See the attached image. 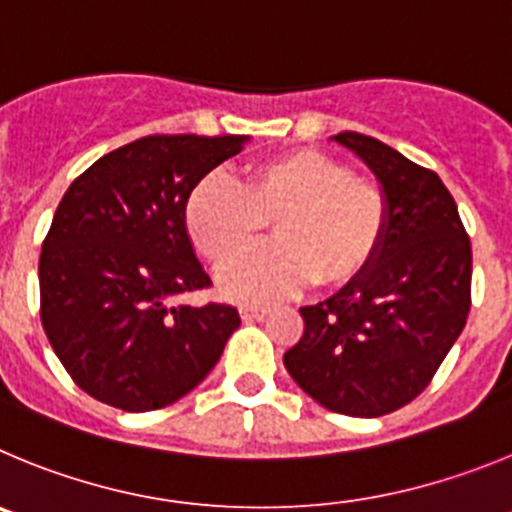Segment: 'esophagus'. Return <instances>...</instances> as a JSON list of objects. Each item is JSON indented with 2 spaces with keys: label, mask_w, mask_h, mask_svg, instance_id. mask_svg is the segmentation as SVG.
<instances>
[{
  "label": "esophagus",
  "mask_w": 512,
  "mask_h": 512,
  "mask_svg": "<svg viewBox=\"0 0 512 512\" xmlns=\"http://www.w3.org/2000/svg\"><path fill=\"white\" fill-rule=\"evenodd\" d=\"M267 313H270V308H265V306H242L239 308V316H242L245 321H260V319H265Z\"/></svg>",
  "instance_id": "34e87169"
}]
</instances>
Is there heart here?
<instances>
[{"instance_id": "heart-1", "label": "heart", "mask_w": 512, "mask_h": 512, "mask_svg": "<svg viewBox=\"0 0 512 512\" xmlns=\"http://www.w3.org/2000/svg\"><path fill=\"white\" fill-rule=\"evenodd\" d=\"M267 221L274 245L238 258ZM388 224V196L375 181L308 147L255 160L237 186L206 178L186 201L193 247L216 267L238 258L219 273V290L242 303L354 283L380 255Z\"/></svg>"}]
</instances>
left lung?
Returning a JSON list of instances; mask_svg holds the SVG:
<instances>
[{"mask_svg": "<svg viewBox=\"0 0 512 512\" xmlns=\"http://www.w3.org/2000/svg\"><path fill=\"white\" fill-rule=\"evenodd\" d=\"M334 140L382 183L388 234L362 278L301 308L303 334L283 362L329 411L377 418L418 398L462 334L472 306V245L434 170L359 132Z\"/></svg>", "mask_w": 512, "mask_h": 512, "instance_id": "1", "label": "left lung"}]
</instances>
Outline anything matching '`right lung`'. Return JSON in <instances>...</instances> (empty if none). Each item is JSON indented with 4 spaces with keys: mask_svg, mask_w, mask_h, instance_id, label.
<instances>
[{
    "mask_svg": "<svg viewBox=\"0 0 512 512\" xmlns=\"http://www.w3.org/2000/svg\"><path fill=\"white\" fill-rule=\"evenodd\" d=\"M247 137L147 135L63 193L40 252V321L78 388L119 411L191 393L239 326L227 303L173 306L209 288L186 232L196 183Z\"/></svg>",
    "mask_w": 512,
    "mask_h": 512,
    "instance_id": "obj_1",
    "label": "right lung"
}]
</instances>
